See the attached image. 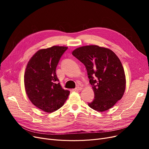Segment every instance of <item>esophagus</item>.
Segmentation results:
<instances>
[{
	"instance_id": "34e87169",
	"label": "esophagus",
	"mask_w": 149,
	"mask_h": 149,
	"mask_svg": "<svg viewBox=\"0 0 149 149\" xmlns=\"http://www.w3.org/2000/svg\"><path fill=\"white\" fill-rule=\"evenodd\" d=\"M81 89H82V88H81V87H80V86H77V87L75 89V91H81Z\"/></svg>"
}]
</instances>
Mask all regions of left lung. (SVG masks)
I'll return each instance as SVG.
<instances>
[{
  "label": "left lung",
  "mask_w": 149,
  "mask_h": 149,
  "mask_svg": "<svg viewBox=\"0 0 149 149\" xmlns=\"http://www.w3.org/2000/svg\"><path fill=\"white\" fill-rule=\"evenodd\" d=\"M72 55L86 68L94 92V100L88 106L98 112L112 108L126 89V76L119 58L112 50L97 45L80 47Z\"/></svg>",
  "instance_id": "obj_1"
}]
</instances>
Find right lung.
<instances>
[{"instance_id": "1", "label": "right lung", "mask_w": 149, "mask_h": 149, "mask_svg": "<svg viewBox=\"0 0 149 149\" xmlns=\"http://www.w3.org/2000/svg\"><path fill=\"white\" fill-rule=\"evenodd\" d=\"M68 47L54 46L36 52L29 60L24 75L26 95L34 106L51 113L63 106L70 92L61 86L56 75L60 57Z\"/></svg>"}]
</instances>
